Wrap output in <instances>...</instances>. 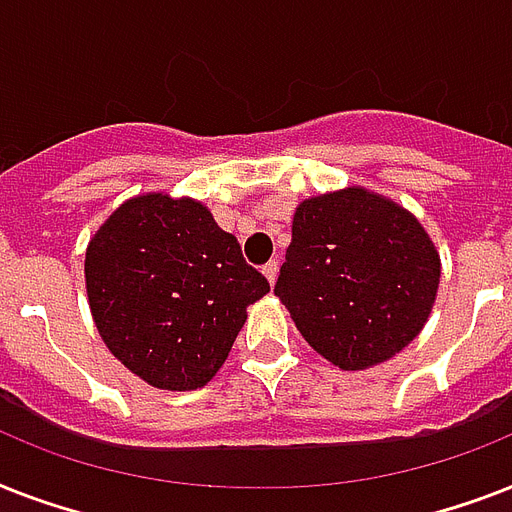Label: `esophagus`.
<instances>
[{"label":"esophagus","instance_id":"obj_1","mask_svg":"<svg viewBox=\"0 0 512 512\" xmlns=\"http://www.w3.org/2000/svg\"><path fill=\"white\" fill-rule=\"evenodd\" d=\"M263 273H265V279L271 281V284H276V276H279V263H276V260H271V263H265L263 265Z\"/></svg>","mask_w":512,"mask_h":512}]
</instances>
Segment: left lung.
Wrapping results in <instances>:
<instances>
[{
    "mask_svg": "<svg viewBox=\"0 0 512 512\" xmlns=\"http://www.w3.org/2000/svg\"><path fill=\"white\" fill-rule=\"evenodd\" d=\"M441 257L398 201L348 185L300 201L273 295L300 335L345 372L388 361L420 335Z\"/></svg>",
    "mask_w": 512,
    "mask_h": 512,
    "instance_id": "left-lung-1",
    "label": "left lung"
}]
</instances>
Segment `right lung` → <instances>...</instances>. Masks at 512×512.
<instances>
[{
  "mask_svg": "<svg viewBox=\"0 0 512 512\" xmlns=\"http://www.w3.org/2000/svg\"><path fill=\"white\" fill-rule=\"evenodd\" d=\"M84 284L98 335L159 390L204 388L268 281L201 201L138 193L87 244Z\"/></svg>",
  "mask_w": 512,
  "mask_h": 512,
  "instance_id": "obj_1",
  "label": "right lung"
}]
</instances>
